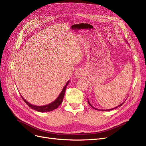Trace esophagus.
<instances>
[{
	"label": "esophagus",
	"instance_id": "34e87169",
	"mask_svg": "<svg viewBox=\"0 0 146 146\" xmlns=\"http://www.w3.org/2000/svg\"><path fill=\"white\" fill-rule=\"evenodd\" d=\"M74 76H75V78H76V79L82 78L83 76L82 71L81 70H80V69H78V70H76L74 72Z\"/></svg>",
	"mask_w": 146,
	"mask_h": 146
}]
</instances>
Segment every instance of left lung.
I'll use <instances>...</instances> for the list:
<instances>
[{"mask_svg":"<svg viewBox=\"0 0 146 146\" xmlns=\"http://www.w3.org/2000/svg\"><path fill=\"white\" fill-rule=\"evenodd\" d=\"M127 42L128 43V42L127 41ZM88 104H89V105H90L91 106V107L92 108H94V109H95V110H98V111H111V110H113V109H115V108H117L118 107H119V106H121L122 104H123L124 103V102H122L121 104H120L119 105H118V106H116V107H115V108H112V109H108V110H100V109H98V108H95L94 106H93L91 104H90V103L89 102V99H88Z\"/></svg>","mask_w":146,"mask_h":146,"instance_id":"8db88e82","label":"left lung"}]
</instances>
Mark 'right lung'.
<instances>
[{"instance_id": "1", "label": "right lung", "mask_w": 146, "mask_h": 146, "mask_svg": "<svg viewBox=\"0 0 146 146\" xmlns=\"http://www.w3.org/2000/svg\"><path fill=\"white\" fill-rule=\"evenodd\" d=\"M70 80H68L67 83L66 84V85L64 86L62 91H61V92L60 93V94L59 95V96L57 97V98L54 101H53L52 102L48 104V105H43V106H36V105H34L33 104H31L30 103H29L28 102H27L25 99L23 98L21 96L23 100L25 101V102L30 107V108H31L32 109L38 111V112H50L51 111H53L54 110H55L56 108H58V106L62 103L63 102V99L65 94V91H66V87L67 86V85L68 84Z\"/></svg>"}]
</instances>
